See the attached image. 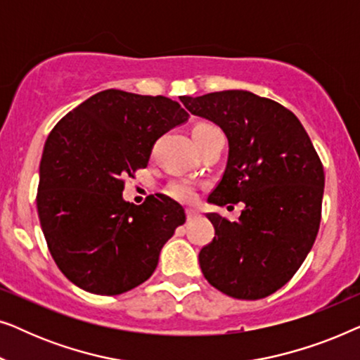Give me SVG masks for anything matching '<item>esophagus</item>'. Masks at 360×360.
Wrapping results in <instances>:
<instances>
[{
  "label": "esophagus",
  "mask_w": 360,
  "mask_h": 360,
  "mask_svg": "<svg viewBox=\"0 0 360 360\" xmlns=\"http://www.w3.org/2000/svg\"><path fill=\"white\" fill-rule=\"evenodd\" d=\"M198 218H200L198 211H195V210H186V219H188V221H195V219H198Z\"/></svg>",
  "instance_id": "obj_1"
}]
</instances>
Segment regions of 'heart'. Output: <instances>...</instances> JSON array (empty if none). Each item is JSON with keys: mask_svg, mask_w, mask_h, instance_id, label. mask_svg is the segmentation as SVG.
<instances>
[{"mask_svg": "<svg viewBox=\"0 0 360 360\" xmlns=\"http://www.w3.org/2000/svg\"><path fill=\"white\" fill-rule=\"evenodd\" d=\"M206 129H213V127L208 124H198L193 129V132H200ZM167 193H169L174 200L180 201V203H193L196 200V186L188 180H176L174 184L169 185Z\"/></svg>", "mask_w": 360, "mask_h": 360, "instance_id": "1", "label": "heart"}]
</instances>
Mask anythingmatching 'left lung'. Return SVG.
Wrapping results in <instances>:
<instances>
[{
    "label": "left lung",
    "instance_id": "1",
    "mask_svg": "<svg viewBox=\"0 0 360 360\" xmlns=\"http://www.w3.org/2000/svg\"><path fill=\"white\" fill-rule=\"evenodd\" d=\"M191 115L228 137L223 179L208 201H243L238 221L206 214L214 239L200 250L205 278L239 300L265 298L282 288L316 239L324 172L302 122L280 103L244 90L181 96Z\"/></svg>",
    "mask_w": 360,
    "mask_h": 360
}]
</instances>
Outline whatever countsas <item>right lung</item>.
I'll use <instances>...</instances> for the list:
<instances>
[{
    "instance_id": "right-lung-1",
    "label": "right lung",
    "mask_w": 360,
    "mask_h": 360,
    "mask_svg": "<svg viewBox=\"0 0 360 360\" xmlns=\"http://www.w3.org/2000/svg\"><path fill=\"white\" fill-rule=\"evenodd\" d=\"M186 121L188 112L170 98L105 90L51 131L37 213L57 267L77 287L120 295L154 274L185 210L165 195L131 205L122 179L146 169L155 141Z\"/></svg>"
}]
</instances>
